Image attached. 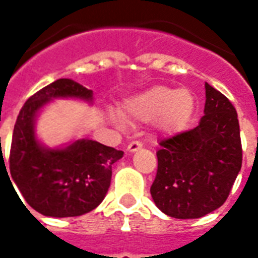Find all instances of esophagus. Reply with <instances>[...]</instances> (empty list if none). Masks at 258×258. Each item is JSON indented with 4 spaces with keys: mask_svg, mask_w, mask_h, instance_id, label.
<instances>
[{
    "mask_svg": "<svg viewBox=\"0 0 258 258\" xmlns=\"http://www.w3.org/2000/svg\"><path fill=\"white\" fill-rule=\"evenodd\" d=\"M142 149V143L141 142H131L128 146H127V151L128 153H135V151H138V150H141Z\"/></svg>",
    "mask_w": 258,
    "mask_h": 258,
    "instance_id": "1",
    "label": "esophagus"
}]
</instances>
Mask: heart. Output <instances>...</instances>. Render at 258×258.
<instances>
[{
    "label": "heart",
    "mask_w": 258,
    "mask_h": 258,
    "mask_svg": "<svg viewBox=\"0 0 258 258\" xmlns=\"http://www.w3.org/2000/svg\"><path fill=\"white\" fill-rule=\"evenodd\" d=\"M120 115L109 112V119L116 125L127 121H151L157 119L163 131L174 133L187 124L194 112V97L187 89H174L155 86L123 100Z\"/></svg>",
    "instance_id": "1"
}]
</instances>
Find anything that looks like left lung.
I'll return each instance as SVG.
<instances>
[{"mask_svg":"<svg viewBox=\"0 0 258 258\" xmlns=\"http://www.w3.org/2000/svg\"><path fill=\"white\" fill-rule=\"evenodd\" d=\"M204 116L196 128L159 143L150 188L158 209L179 220L201 218L224 205L242 165L236 108L205 83Z\"/></svg>","mask_w":258,"mask_h":258,"instance_id":"left-lung-1","label":"left lung"}]
</instances>
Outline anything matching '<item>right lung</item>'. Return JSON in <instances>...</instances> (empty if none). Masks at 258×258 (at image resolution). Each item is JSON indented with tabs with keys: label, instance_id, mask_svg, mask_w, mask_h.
Masks as SVG:
<instances>
[{
	"label": "right lung",
	"instance_id": "obj_1",
	"mask_svg": "<svg viewBox=\"0 0 258 258\" xmlns=\"http://www.w3.org/2000/svg\"><path fill=\"white\" fill-rule=\"evenodd\" d=\"M54 99H78L92 104L93 92L72 79H58L30 96L14 124L10 175L28 205L42 216L78 217L104 200L112 165L123 157V151L91 139L58 147L42 145L36 135V121Z\"/></svg>",
	"mask_w": 258,
	"mask_h": 258
}]
</instances>
